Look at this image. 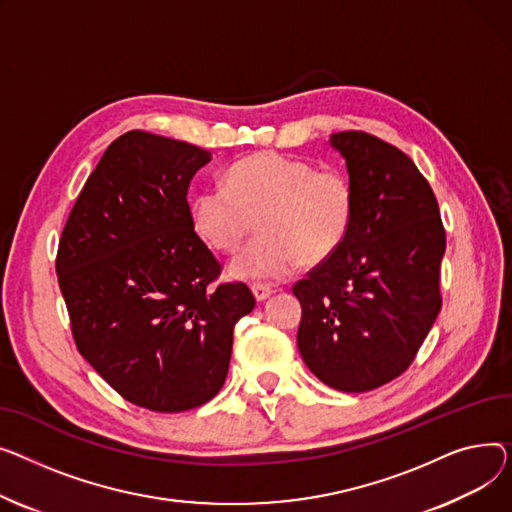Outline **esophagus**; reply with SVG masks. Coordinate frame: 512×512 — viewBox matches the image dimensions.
Masks as SVG:
<instances>
[{
	"label": "esophagus",
	"instance_id": "esophagus-1",
	"mask_svg": "<svg viewBox=\"0 0 512 512\" xmlns=\"http://www.w3.org/2000/svg\"><path fill=\"white\" fill-rule=\"evenodd\" d=\"M252 291H254V297L258 299V302H264V299H266L268 295L275 293L273 287H270V285H262V283H254V285H252Z\"/></svg>",
	"mask_w": 512,
	"mask_h": 512
}]
</instances>
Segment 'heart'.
Segmentation results:
<instances>
[{"label": "heart", "mask_w": 512, "mask_h": 512, "mask_svg": "<svg viewBox=\"0 0 512 512\" xmlns=\"http://www.w3.org/2000/svg\"><path fill=\"white\" fill-rule=\"evenodd\" d=\"M355 198L335 169L279 153H256L231 165L227 184L204 186L190 204L194 231L217 252H235L258 219V235L231 262L246 281H281L333 256L351 229Z\"/></svg>", "instance_id": "obj_1"}]
</instances>
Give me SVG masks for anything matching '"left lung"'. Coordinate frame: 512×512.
<instances>
[{"label":"left lung","mask_w":512,"mask_h":512,"mask_svg":"<svg viewBox=\"0 0 512 512\" xmlns=\"http://www.w3.org/2000/svg\"><path fill=\"white\" fill-rule=\"evenodd\" d=\"M355 198L343 246L293 285L297 347L312 374L343 393L399 378L442 308L446 231L428 179L397 146L362 130L330 136Z\"/></svg>","instance_id":"8db88e82"}]
</instances>
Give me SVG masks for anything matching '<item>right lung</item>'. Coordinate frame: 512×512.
<instances>
[{
    "label": "right lung",
    "mask_w": 512,
    "mask_h": 512,
    "mask_svg": "<svg viewBox=\"0 0 512 512\" xmlns=\"http://www.w3.org/2000/svg\"><path fill=\"white\" fill-rule=\"evenodd\" d=\"M210 161L196 144L142 130L115 138L59 237L55 273L76 347L126 401L159 413L204 405L225 384L233 328L256 299L217 283L188 188Z\"/></svg>",
    "instance_id": "right-lung-1"
}]
</instances>
